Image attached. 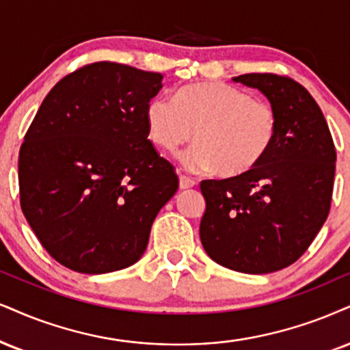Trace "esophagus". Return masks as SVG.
<instances>
[{"label":"esophagus","instance_id":"34e87169","mask_svg":"<svg viewBox=\"0 0 350 350\" xmlns=\"http://www.w3.org/2000/svg\"><path fill=\"white\" fill-rule=\"evenodd\" d=\"M196 185L195 180L188 178V176L185 175H180V188L182 189H188V188H193Z\"/></svg>","mask_w":350,"mask_h":350}]
</instances>
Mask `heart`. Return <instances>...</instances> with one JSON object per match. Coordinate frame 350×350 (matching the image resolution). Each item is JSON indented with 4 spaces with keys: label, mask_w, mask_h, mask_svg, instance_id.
<instances>
[{
    "label": "heart",
    "mask_w": 350,
    "mask_h": 350,
    "mask_svg": "<svg viewBox=\"0 0 350 350\" xmlns=\"http://www.w3.org/2000/svg\"><path fill=\"white\" fill-rule=\"evenodd\" d=\"M146 129L152 144L174 150L191 139L196 144L176 155L193 174L219 170L224 176L248 172L275 139L278 116L267 102L224 83H196L178 89L174 100L155 96L146 105Z\"/></svg>",
    "instance_id": "obj_1"
}]
</instances>
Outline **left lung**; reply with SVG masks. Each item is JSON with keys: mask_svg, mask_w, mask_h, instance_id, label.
<instances>
[{"mask_svg": "<svg viewBox=\"0 0 350 350\" xmlns=\"http://www.w3.org/2000/svg\"><path fill=\"white\" fill-rule=\"evenodd\" d=\"M232 81L269 100L278 131L248 172L201 182V243L211 260L228 269L274 273L307 252L329 214L336 149L323 111L304 85L269 72Z\"/></svg>", "mask_w": 350, "mask_h": 350, "instance_id": "obj_1", "label": "left lung"}]
</instances>
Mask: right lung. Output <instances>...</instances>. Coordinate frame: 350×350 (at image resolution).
Here are the masks:
<instances>
[{"label":"right lung","instance_id":"1","mask_svg":"<svg viewBox=\"0 0 350 350\" xmlns=\"http://www.w3.org/2000/svg\"><path fill=\"white\" fill-rule=\"evenodd\" d=\"M162 79L126 64H88L46 94L24 137L21 208L43 248L72 271L135 265L178 188L146 129Z\"/></svg>","mask_w":350,"mask_h":350}]
</instances>
